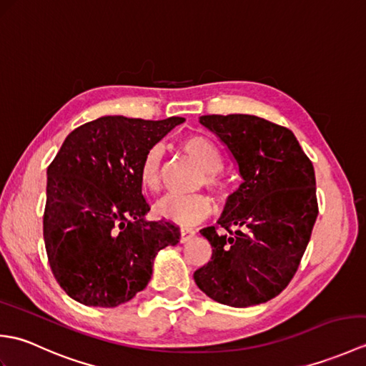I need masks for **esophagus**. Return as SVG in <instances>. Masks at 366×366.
Instances as JSON below:
<instances>
[{"label":"esophagus","instance_id":"esophagus-1","mask_svg":"<svg viewBox=\"0 0 366 366\" xmlns=\"http://www.w3.org/2000/svg\"><path fill=\"white\" fill-rule=\"evenodd\" d=\"M195 237V231L190 229V228H181V242L185 244L189 242L190 239Z\"/></svg>","mask_w":366,"mask_h":366}]
</instances>
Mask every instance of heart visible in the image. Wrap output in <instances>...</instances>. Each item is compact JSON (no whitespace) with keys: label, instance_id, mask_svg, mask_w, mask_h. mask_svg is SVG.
I'll return each mask as SVG.
<instances>
[{"label":"heart","instance_id":"obj_1","mask_svg":"<svg viewBox=\"0 0 366 366\" xmlns=\"http://www.w3.org/2000/svg\"><path fill=\"white\" fill-rule=\"evenodd\" d=\"M181 149L195 160L201 169L204 171L206 187L222 195L227 190V184L220 177L219 171L223 167V159L220 151L211 139L203 135H189L181 142ZM162 149L160 147H151L144 154L139 165V181L142 185L149 192H159L162 185ZM214 211L212 201L204 195H169L163 198L157 204V214L163 219L174 222L177 224H195L207 219Z\"/></svg>","mask_w":366,"mask_h":366}]
</instances>
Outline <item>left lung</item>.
Returning a JSON list of instances; mask_svg holds the SVG:
<instances>
[{
	"label": "left lung",
	"mask_w": 366,
	"mask_h": 366,
	"mask_svg": "<svg viewBox=\"0 0 366 366\" xmlns=\"http://www.w3.org/2000/svg\"><path fill=\"white\" fill-rule=\"evenodd\" d=\"M199 124L227 146L244 182L217 222L227 232L199 231L212 258L193 278L223 305H259L290 285L310 242L317 217L313 163L290 129L258 116L207 114Z\"/></svg>",
	"instance_id": "left-lung-1"
}]
</instances>
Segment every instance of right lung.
Returning <instances> with one entry per match:
<instances>
[{
  "instance_id": "1",
  "label": "right lung",
  "mask_w": 366,
  "mask_h": 366,
  "mask_svg": "<svg viewBox=\"0 0 366 366\" xmlns=\"http://www.w3.org/2000/svg\"><path fill=\"white\" fill-rule=\"evenodd\" d=\"M184 118L104 116L67 135L46 169L44 240L69 297L113 308L143 291L154 259L181 239L169 222H149L139 165Z\"/></svg>"
}]
</instances>
